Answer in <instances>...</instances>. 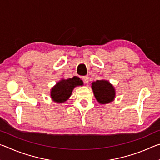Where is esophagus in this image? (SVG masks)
Wrapping results in <instances>:
<instances>
[{
    "mask_svg": "<svg viewBox=\"0 0 160 160\" xmlns=\"http://www.w3.org/2000/svg\"><path fill=\"white\" fill-rule=\"evenodd\" d=\"M82 80L85 83H88L89 77L88 76V75H85V76H82Z\"/></svg>",
    "mask_w": 160,
    "mask_h": 160,
    "instance_id": "34e87169",
    "label": "esophagus"
}]
</instances>
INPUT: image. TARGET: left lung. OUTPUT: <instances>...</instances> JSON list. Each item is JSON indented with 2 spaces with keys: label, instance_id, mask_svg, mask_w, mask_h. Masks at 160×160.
<instances>
[{
  "label": "left lung",
  "instance_id": "obj_1",
  "mask_svg": "<svg viewBox=\"0 0 160 160\" xmlns=\"http://www.w3.org/2000/svg\"><path fill=\"white\" fill-rule=\"evenodd\" d=\"M94 97L100 104H104L113 101L115 97L113 87L107 80H97L92 83Z\"/></svg>",
  "mask_w": 160,
  "mask_h": 160
}]
</instances>
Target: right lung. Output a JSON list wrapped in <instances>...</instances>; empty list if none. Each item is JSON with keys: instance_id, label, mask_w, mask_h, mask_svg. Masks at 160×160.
<instances>
[{"instance_id": "right-lung-1", "label": "right lung", "mask_w": 160, "mask_h": 160, "mask_svg": "<svg viewBox=\"0 0 160 160\" xmlns=\"http://www.w3.org/2000/svg\"><path fill=\"white\" fill-rule=\"evenodd\" d=\"M82 81L77 76L67 80H62L56 83L51 90V96L53 101L62 103L69 98L75 87L82 85Z\"/></svg>"}]
</instances>
